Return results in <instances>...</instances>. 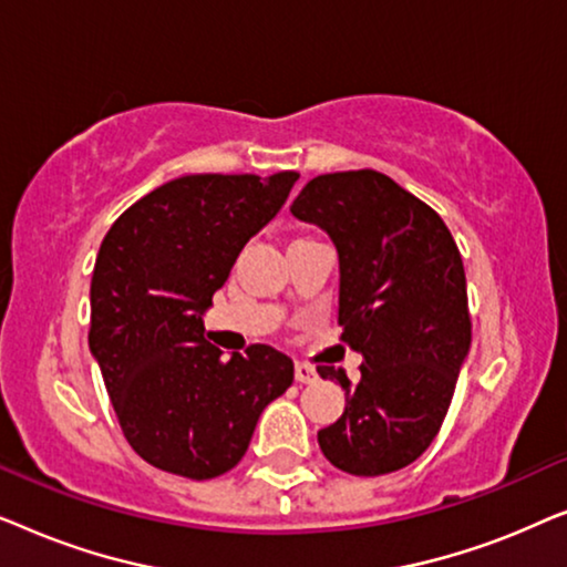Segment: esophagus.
Here are the masks:
<instances>
[{
    "label": "esophagus",
    "mask_w": 567,
    "mask_h": 567,
    "mask_svg": "<svg viewBox=\"0 0 567 567\" xmlns=\"http://www.w3.org/2000/svg\"><path fill=\"white\" fill-rule=\"evenodd\" d=\"M293 377H297V382L309 384L317 379V371L312 367H307V363H297V367H293Z\"/></svg>",
    "instance_id": "34e87169"
}]
</instances>
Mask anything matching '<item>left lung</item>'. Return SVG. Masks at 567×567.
I'll use <instances>...</instances> for the list:
<instances>
[{
	"instance_id": "obj_1",
	"label": "left lung",
	"mask_w": 567,
	"mask_h": 567,
	"mask_svg": "<svg viewBox=\"0 0 567 567\" xmlns=\"http://www.w3.org/2000/svg\"><path fill=\"white\" fill-rule=\"evenodd\" d=\"M291 214L338 250V324L363 355L361 379L317 367L346 390V410L317 433L348 475L377 477L415 462L444 423L470 353L467 278L452 231L377 169L317 175Z\"/></svg>"
}]
</instances>
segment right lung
<instances>
[{
  "label": "right lung",
  "instance_id": "add662e5",
  "mask_svg": "<svg viewBox=\"0 0 567 567\" xmlns=\"http://www.w3.org/2000/svg\"><path fill=\"white\" fill-rule=\"evenodd\" d=\"M297 173L185 175L126 208L100 245L90 351L123 436L152 467L190 480L229 472L293 363L270 346L224 359L204 312L237 255L289 198Z\"/></svg>",
  "mask_w": 567,
  "mask_h": 567
}]
</instances>
